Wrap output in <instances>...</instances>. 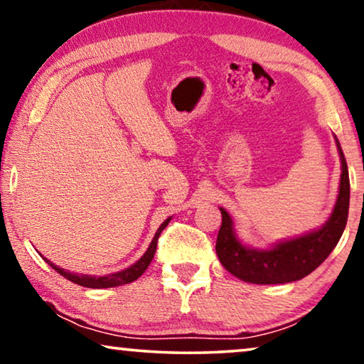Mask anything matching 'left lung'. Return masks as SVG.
<instances>
[{"label":"left lung","instance_id":"8db88e82","mask_svg":"<svg viewBox=\"0 0 364 364\" xmlns=\"http://www.w3.org/2000/svg\"><path fill=\"white\" fill-rule=\"evenodd\" d=\"M336 146L341 160L340 191H338L330 219L316 231L282 240V242L274 244L270 249L245 247L234 232L231 216L226 209L219 208L223 214V223L218 232L216 254L224 269L244 282L260 285L287 284L306 277L328 257L345 231L348 208H350L348 165L338 140Z\"/></svg>","mask_w":364,"mask_h":364}]
</instances>
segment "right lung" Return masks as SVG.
<instances>
[{
    "instance_id": "right-lung-1",
    "label": "right lung",
    "mask_w": 364,
    "mask_h": 364,
    "mask_svg": "<svg viewBox=\"0 0 364 364\" xmlns=\"http://www.w3.org/2000/svg\"><path fill=\"white\" fill-rule=\"evenodd\" d=\"M171 221V218H168L166 221H163V224L160 228H158V231L155 234V237H153L151 244L148 245L146 252L141 255L140 259L136 260L135 264L130 265V267H127L124 270H120V272H115V274H109V275H100V277H95V275H87V274H75V272H69V270H64L58 267V265L50 262V260L44 259L46 262H48L50 267H53L55 272L63 275L70 282L82 285V287H87V289H110V287H119V285H124V284H130L133 280H136L140 275L145 272L148 269V265H150L153 255L156 252V244H158V237H160V234L163 232V229L168 226V223Z\"/></svg>"
}]
</instances>
